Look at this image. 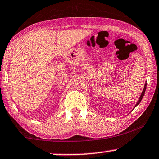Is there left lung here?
<instances>
[{"label": "left lung", "mask_w": 159, "mask_h": 159, "mask_svg": "<svg viewBox=\"0 0 159 159\" xmlns=\"http://www.w3.org/2000/svg\"><path fill=\"white\" fill-rule=\"evenodd\" d=\"M146 87H147V83H145V86H144V89H143V92H142L140 97H139V99H138V101H137V102L136 105H135V107H136L137 105H138L139 104V102H141L142 99H143V96H144V94H145V90H146Z\"/></svg>", "instance_id": "8db88e82"}]
</instances>
